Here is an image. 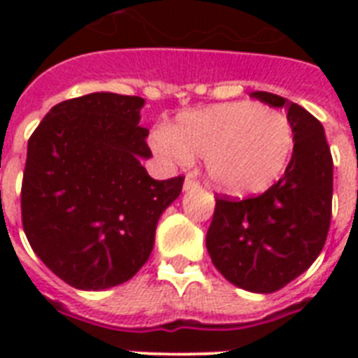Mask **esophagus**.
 I'll return each instance as SVG.
<instances>
[{"mask_svg":"<svg viewBox=\"0 0 358 358\" xmlns=\"http://www.w3.org/2000/svg\"><path fill=\"white\" fill-rule=\"evenodd\" d=\"M196 187H201V184H199V182H196L193 176H187V178H185V182H184V189L189 191V189H196Z\"/></svg>","mask_w":358,"mask_h":358,"instance_id":"1","label":"esophagus"}]
</instances>
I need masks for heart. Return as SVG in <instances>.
I'll use <instances>...</instances> for the list:
<instances>
[{
  "label": "heart",
  "instance_id": "b5f03b06",
  "mask_svg": "<svg viewBox=\"0 0 358 358\" xmlns=\"http://www.w3.org/2000/svg\"><path fill=\"white\" fill-rule=\"evenodd\" d=\"M171 163L206 157L219 189L247 195L267 189L282 174L294 150V126L282 111L256 102H224L178 115L171 129L152 139Z\"/></svg>",
  "mask_w": 358,
  "mask_h": 358
}]
</instances>
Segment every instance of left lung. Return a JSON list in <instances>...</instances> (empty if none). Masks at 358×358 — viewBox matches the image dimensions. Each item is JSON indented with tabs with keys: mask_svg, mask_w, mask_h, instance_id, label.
<instances>
[{
	"mask_svg": "<svg viewBox=\"0 0 358 358\" xmlns=\"http://www.w3.org/2000/svg\"><path fill=\"white\" fill-rule=\"evenodd\" d=\"M250 96L284 108L294 126V154L286 173L262 195L215 196L206 249L229 282L273 294L297 278L322 252L333 212V156L322 122L297 103L271 92Z\"/></svg>",
	"mask_w": 358,
	"mask_h": 358,
	"instance_id": "8db88e82",
	"label": "left lung"
}]
</instances>
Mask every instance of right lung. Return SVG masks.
<instances>
[{"instance_id": "add662e5", "label": "right lung", "mask_w": 358, "mask_h": 358, "mask_svg": "<svg viewBox=\"0 0 358 358\" xmlns=\"http://www.w3.org/2000/svg\"><path fill=\"white\" fill-rule=\"evenodd\" d=\"M141 96L92 92L53 106L27 143L22 224L50 271L78 289L119 286L145 266L184 176L154 180Z\"/></svg>"}]
</instances>
